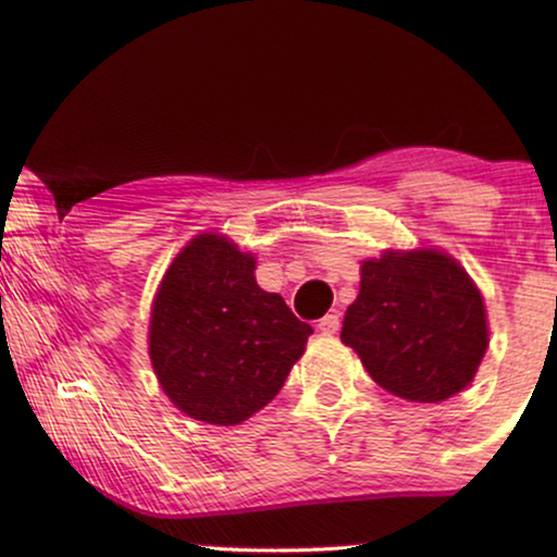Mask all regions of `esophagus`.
Listing matches in <instances>:
<instances>
[{
	"label": "esophagus",
	"instance_id": "34e87169",
	"mask_svg": "<svg viewBox=\"0 0 557 557\" xmlns=\"http://www.w3.org/2000/svg\"><path fill=\"white\" fill-rule=\"evenodd\" d=\"M339 314H326V317H322L319 319V332L322 334H337L339 332Z\"/></svg>",
	"mask_w": 557,
	"mask_h": 557
}]
</instances>
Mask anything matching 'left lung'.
Instances as JSON below:
<instances>
[{"label":"left lung","mask_w":557,"mask_h":557,"mask_svg":"<svg viewBox=\"0 0 557 557\" xmlns=\"http://www.w3.org/2000/svg\"><path fill=\"white\" fill-rule=\"evenodd\" d=\"M342 342L398 398L446 400L471 383L490 345L482 294L438 250L372 258L362 263Z\"/></svg>","instance_id":"8db88e82"}]
</instances>
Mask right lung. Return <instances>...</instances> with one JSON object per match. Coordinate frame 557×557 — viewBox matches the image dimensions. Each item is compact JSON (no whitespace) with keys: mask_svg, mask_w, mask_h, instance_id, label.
Instances as JSON below:
<instances>
[{"mask_svg":"<svg viewBox=\"0 0 557 557\" xmlns=\"http://www.w3.org/2000/svg\"><path fill=\"white\" fill-rule=\"evenodd\" d=\"M253 256L200 235L159 286L149 326L154 372L195 421L235 425L284 387L309 334L278 294L256 284Z\"/></svg>","mask_w":557,"mask_h":557,"instance_id":"right-lung-1","label":"right lung"}]
</instances>
